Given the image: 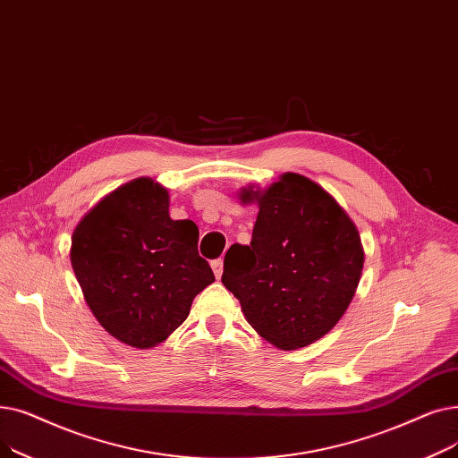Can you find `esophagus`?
<instances>
[{"instance_id": "1", "label": "esophagus", "mask_w": 458, "mask_h": 458, "mask_svg": "<svg viewBox=\"0 0 458 458\" xmlns=\"http://www.w3.org/2000/svg\"><path fill=\"white\" fill-rule=\"evenodd\" d=\"M212 270H214V276L220 279L222 274H224V259H216L212 260Z\"/></svg>"}]
</instances>
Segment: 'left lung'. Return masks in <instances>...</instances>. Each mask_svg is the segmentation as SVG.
I'll return each instance as SVG.
<instances>
[{"instance_id": "left-lung-1", "label": "left lung", "mask_w": 458, "mask_h": 458, "mask_svg": "<svg viewBox=\"0 0 458 458\" xmlns=\"http://www.w3.org/2000/svg\"><path fill=\"white\" fill-rule=\"evenodd\" d=\"M257 203L250 246L233 244L222 283L251 328L281 351L308 346L341 320L356 294L363 246L343 207L311 179L283 173L268 188H242Z\"/></svg>"}]
</instances>
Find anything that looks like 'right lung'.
I'll return each instance as SVG.
<instances>
[{"label":"right lung","mask_w":458,"mask_h":458,"mask_svg":"<svg viewBox=\"0 0 458 458\" xmlns=\"http://www.w3.org/2000/svg\"><path fill=\"white\" fill-rule=\"evenodd\" d=\"M199 229L171 220L169 191L148 177L102 198L72 233L71 263L102 328L136 348L165 341L214 281Z\"/></svg>","instance_id":"right-lung-1"}]
</instances>
